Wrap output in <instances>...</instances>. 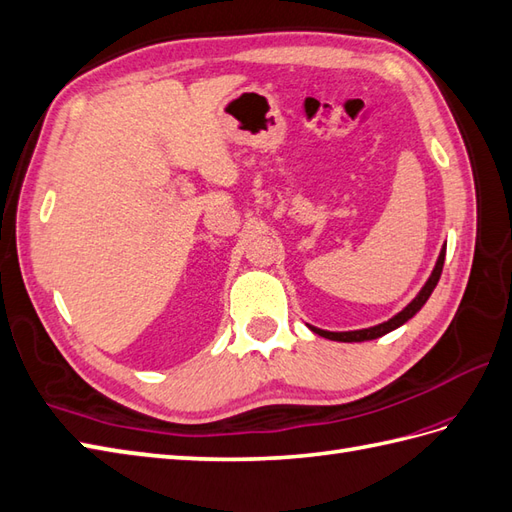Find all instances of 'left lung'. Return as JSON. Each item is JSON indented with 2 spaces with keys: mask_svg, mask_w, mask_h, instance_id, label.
Instances as JSON below:
<instances>
[{
  "mask_svg": "<svg viewBox=\"0 0 512 512\" xmlns=\"http://www.w3.org/2000/svg\"><path fill=\"white\" fill-rule=\"evenodd\" d=\"M447 245V243H445ZM445 245L441 247V252H439V258H436V263H434V269H432V273H430V278L426 280V284L421 286V291L410 299V302L400 310V313L397 315H393L391 319H386V321H382V323H378V326H371V328H363V330H345V332H332V330H321V328H315V326H310V323H306V326L313 330L315 334H319V336H323V339H330V341H341V343H360V341H373V339H378V336H384V334H389V332H393V330H397L400 326H404V323L408 321V319H413L419 310H421V306L428 302V297L432 295V291H434V286H436V282H439V278H441V271H443V263H445Z\"/></svg>",
  "mask_w": 512,
  "mask_h": 512,
  "instance_id": "1",
  "label": "left lung"
}]
</instances>
